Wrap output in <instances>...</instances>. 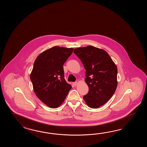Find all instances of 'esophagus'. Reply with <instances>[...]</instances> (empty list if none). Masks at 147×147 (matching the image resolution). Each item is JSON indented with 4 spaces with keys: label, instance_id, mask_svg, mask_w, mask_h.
Instances as JSON below:
<instances>
[{
    "label": "esophagus",
    "instance_id": "esophagus-1",
    "mask_svg": "<svg viewBox=\"0 0 147 147\" xmlns=\"http://www.w3.org/2000/svg\"><path fill=\"white\" fill-rule=\"evenodd\" d=\"M73 84L74 86H76L77 84V82H73Z\"/></svg>",
    "mask_w": 147,
    "mask_h": 147
}]
</instances>
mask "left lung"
<instances>
[{
    "label": "left lung",
    "mask_w": 147,
    "mask_h": 147,
    "mask_svg": "<svg viewBox=\"0 0 147 147\" xmlns=\"http://www.w3.org/2000/svg\"><path fill=\"white\" fill-rule=\"evenodd\" d=\"M74 53L86 69L85 82L89 90L84 96L88 106L97 108L109 100L117 87L118 69L105 50L92 46L77 48Z\"/></svg>",
    "instance_id": "8db88e82"
}]
</instances>
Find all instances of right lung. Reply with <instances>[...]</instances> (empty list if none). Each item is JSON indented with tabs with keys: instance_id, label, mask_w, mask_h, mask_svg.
<instances>
[{
	"instance_id": "obj_1",
	"label": "right lung",
	"mask_w": 147,
	"mask_h": 147,
	"mask_svg": "<svg viewBox=\"0 0 147 147\" xmlns=\"http://www.w3.org/2000/svg\"><path fill=\"white\" fill-rule=\"evenodd\" d=\"M72 48L55 46L38 55L30 75L37 97L51 108L59 107L71 86L64 78L63 65L73 52Z\"/></svg>"
}]
</instances>
